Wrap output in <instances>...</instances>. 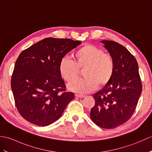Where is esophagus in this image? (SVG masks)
Returning <instances> with one entry per match:
<instances>
[{
	"label": "esophagus",
	"mask_w": 152,
	"mask_h": 152,
	"mask_svg": "<svg viewBox=\"0 0 152 152\" xmlns=\"http://www.w3.org/2000/svg\"><path fill=\"white\" fill-rule=\"evenodd\" d=\"M75 96L77 98H83V97H85V95L81 94H77V93L75 94Z\"/></svg>",
	"instance_id": "obj_1"
}]
</instances>
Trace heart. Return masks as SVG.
Wrapping results in <instances>:
<instances>
[{
	"label": "heart",
	"mask_w": 152,
	"mask_h": 152,
	"mask_svg": "<svg viewBox=\"0 0 152 152\" xmlns=\"http://www.w3.org/2000/svg\"><path fill=\"white\" fill-rule=\"evenodd\" d=\"M74 61L68 58L61 59L59 71L66 82L76 79L79 70L84 69L85 77L69 84L70 90L78 93H89L96 88H102L109 83L115 72V63L113 56L104 52L93 45H85L74 52Z\"/></svg>",
	"instance_id": "heart-1"
}]
</instances>
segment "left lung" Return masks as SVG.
I'll return each mask as SVG.
<instances>
[{
	"label": "left lung",
	"instance_id": "left-lung-1",
	"mask_svg": "<svg viewBox=\"0 0 152 152\" xmlns=\"http://www.w3.org/2000/svg\"><path fill=\"white\" fill-rule=\"evenodd\" d=\"M113 56L115 63L112 79L95 93L91 118L97 126L113 129L132 117L142 93V85L135 57L124 46L113 41H102Z\"/></svg>",
	"mask_w": 152,
	"mask_h": 152
}]
</instances>
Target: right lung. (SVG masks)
Wrapping results in <instances>:
<instances>
[{
	"label": "right lung",
	"instance_id": "1",
	"mask_svg": "<svg viewBox=\"0 0 152 152\" xmlns=\"http://www.w3.org/2000/svg\"><path fill=\"white\" fill-rule=\"evenodd\" d=\"M81 43L70 39L45 38L24 50L15 61L11 87L20 115L38 126L57 121L75 94L60 75L61 59Z\"/></svg>",
	"mask_w": 152,
	"mask_h": 152
}]
</instances>
